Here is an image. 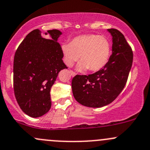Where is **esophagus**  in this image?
<instances>
[{
    "mask_svg": "<svg viewBox=\"0 0 150 150\" xmlns=\"http://www.w3.org/2000/svg\"><path fill=\"white\" fill-rule=\"evenodd\" d=\"M70 73H71V75H72V77H74V76H75V75H76V73H75V72H72V71H70Z\"/></svg>",
    "mask_w": 150,
    "mask_h": 150,
    "instance_id": "obj_1",
    "label": "esophagus"
}]
</instances>
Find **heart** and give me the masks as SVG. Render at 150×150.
<instances>
[{"label":"heart","mask_w":150,"mask_h":150,"mask_svg":"<svg viewBox=\"0 0 150 150\" xmlns=\"http://www.w3.org/2000/svg\"><path fill=\"white\" fill-rule=\"evenodd\" d=\"M64 63L72 67L81 57V62L77 69L83 71L88 69L91 72L102 69L107 64L111 55V45L103 36L86 34L76 36L70 43L61 46Z\"/></svg>","instance_id":"obj_1"}]
</instances>
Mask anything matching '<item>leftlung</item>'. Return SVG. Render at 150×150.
Here are the masks:
<instances>
[{"label":"left lung","instance_id":"obj_1","mask_svg":"<svg viewBox=\"0 0 150 150\" xmlns=\"http://www.w3.org/2000/svg\"><path fill=\"white\" fill-rule=\"evenodd\" d=\"M112 40V55L100 70L72 78V93L78 102L88 107H102L112 102L125 87L133 63V52L123 35L108 29Z\"/></svg>","mask_w":150,"mask_h":150}]
</instances>
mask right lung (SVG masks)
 Listing matches in <instances>:
<instances>
[{"mask_svg": "<svg viewBox=\"0 0 150 150\" xmlns=\"http://www.w3.org/2000/svg\"><path fill=\"white\" fill-rule=\"evenodd\" d=\"M62 34L59 30H51L45 33V36L36 29L25 37L15 53V97L22 111L30 117H39L49 111L51 86L59 72L67 69L57 42Z\"/></svg>", "mask_w": 150, "mask_h": 150, "instance_id": "obj_1", "label": "right lung"}]
</instances>
